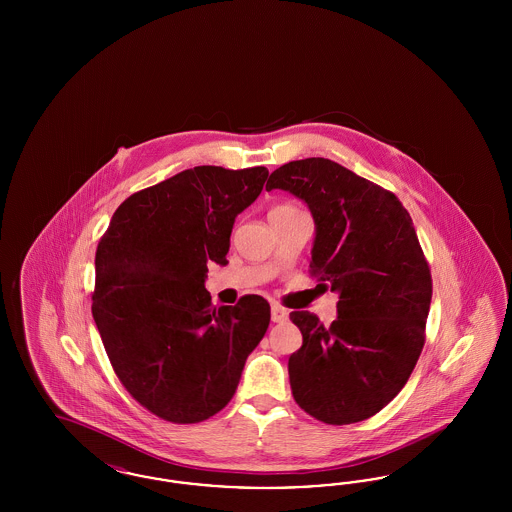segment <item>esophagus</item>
<instances>
[{
  "label": "esophagus",
  "instance_id": "obj_1",
  "mask_svg": "<svg viewBox=\"0 0 512 512\" xmlns=\"http://www.w3.org/2000/svg\"><path fill=\"white\" fill-rule=\"evenodd\" d=\"M270 318H272V322H284V320H288V311L284 309V307H280V305H272L270 307Z\"/></svg>",
  "mask_w": 512,
  "mask_h": 512
}]
</instances>
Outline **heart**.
<instances>
[{"instance_id": "1", "label": "heart", "mask_w": 512, "mask_h": 512, "mask_svg": "<svg viewBox=\"0 0 512 512\" xmlns=\"http://www.w3.org/2000/svg\"><path fill=\"white\" fill-rule=\"evenodd\" d=\"M292 211H297L293 205H288V203H284V205H276L270 213H292Z\"/></svg>"}]
</instances>
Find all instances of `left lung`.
<instances>
[{"label": "left lung", "instance_id": "obj_1", "mask_svg": "<svg viewBox=\"0 0 512 512\" xmlns=\"http://www.w3.org/2000/svg\"><path fill=\"white\" fill-rule=\"evenodd\" d=\"M267 190L309 207L311 272L340 295L330 326L309 311L290 315L303 334L288 361L293 399L326 424L361 422L403 390L424 345L432 276L411 215L391 192L324 157L282 165Z\"/></svg>", "mask_w": 512, "mask_h": 512}]
</instances>
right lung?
Masks as SVG:
<instances>
[{"label": "right lung", "instance_id": "right-lung-1", "mask_svg": "<svg viewBox=\"0 0 512 512\" xmlns=\"http://www.w3.org/2000/svg\"><path fill=\"white\" fill-rule=\"evenodd\" d=\"M268 171L194 167L124 199L99 240L92 315L122 386L176 424L219 413L270 322L261 295L213 307L207 263L226 265L236 217Z\"/></svg>", "mask_w": 512, "mask_h": 512}]
</instances>
